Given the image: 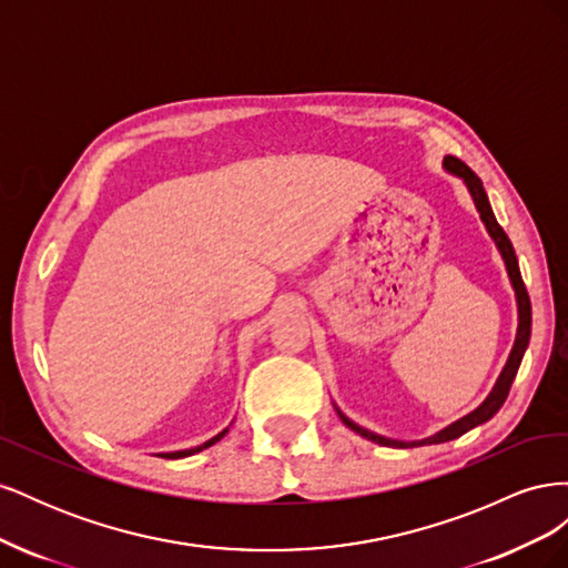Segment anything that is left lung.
I'll list each match as a JSON object with an SVG mask.
<instances>
[{
	"label": "left lung",
	"mask_w": 568,
	"mask_h": 568,
	"mask_svg": "<svg viewBox=\"0 0 568 568\" xmlns=\"http://www.w3.org/2000/svg\"><path fill=\"white\" fill-rule=\"evenodd\" d=\"M443 168L445 173H450L455 178H459L464 182V186L469 189V194L474 199V205L476 211L480 215V222L486 225V232L490 234V239L495 242L497 251H500L503 261H505V270L509 274V282H511V288H514V298H517V313H519V326H517V338H514V346H511V353L507 357V363L500 372V376H497V382L493 386V390L488 393V398L480 403L476 409H471L469 415H464L462 419L448 424L445 428H440V432H436L434 436L428 438H422V440H395V438H386V436H379L369 432V428L355 424L353 419H348L343 412L336 407L341 422L346 424L351 432H355L357 436H363L376 445H386V448H419V445H436V443H448V440H455L459 438L462 434L471 432L474 426H480L486 424L488 419H493L497 415V409L503 407V403L507 400V393L511 388V382L514 376H517L519 372V365H521V357L528 348V338H530V298H528V291L524 286V280H521V270H519V261H517V253H514V246L509 242V236L505 234V230L497 225L495 220V213L490 209V201H488V194L484 189V182H480L476 178V173L471 168L464 165L462 161L453 159V156H445L443 161Z\"/></svg>",
	"instance_id": "left-lung-1"
}]
</instances>
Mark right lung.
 <instances>
[{
    "label": "right lung",
    "instance_id": "right-lung-1",
    "mask_svg": "<svg viewBox=\"0 0 568 568\" xmlns=\"http://www.w3.org/2000/svg\"><path fill=\"white\" fill-rule=\"evenodd\" d=\"M232 426V424H230ZM230 426L227 428H222V432L217 434V436H213V438H209L205 443H201V445H196V448H186V450H173V453H159V457H165V459H182V457H189V455H196V453H201V450H205V448H211V445H215L220 438H225V434L230 432Z\"/></svg>",
    "mask_w": 568,
    "mask_h": 568
}]
</instances>
